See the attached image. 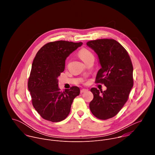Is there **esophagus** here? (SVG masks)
Listing matches in <instances>:
<instances>
[{"label": "esophagus", "instance_id": "esophagus-1", "mask_svg": "<svg viewBox=\"0 0 155 155\" xmlns=\"http://www.w3.org/2000/svg\"><path fill=\"white\" fill-rule=\"evenodd\" d=\"M86 91H87V89H82V90H81L80 93H85Z\"/></svg>", "mask_w": 155, "mask_h": 155}]
</instances>
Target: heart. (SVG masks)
Instances as JSON below:
<instances>
[{"mask_svg":"<svg viewBox=\"0 0 155 155\" xmlns=\"http://www.w3.org/2000/svg\"><path fill=\"white\" fill-rule=\"evenodd\" d=\"M78 56L81 58V59L84 62L85 64L87 61L91 59H94V57L93 54L90 51L86 48L81 49L78 53Z\"/></svg>","mask_w":155,"mask_h":155,"instance_id":"heart-1","label":"heart"}]
</instances>
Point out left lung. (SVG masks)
<instances>
[{
  "label": "left lung",
  "instance_id": "obj_1",
  "mask_svg": "<svg viewBox=\"0 0 155 155\" xmlns=\"http://www.w3.org/2000/svg\"><path fill=\"white\" fill-rule=\"evenodd\" d=\"M86 45L96 53L101 69L96 82L102 83L107 90L91 89L94 98L90 103L91 113L100 120L115 117L126 102L133 86V67L124 47L114 39H99Z\"/></svg>",
  "mask_w": 155,
  "mask_h": 155
}]
</instances>
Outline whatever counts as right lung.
<instances>
[{
	"instance_id": "add662e5",
	"label": "right lung",
	"mask_w": 155,
	"mask_h": 155,
	"mask_svg": "<svg viewBox=\"0 0 155 155\" xmlns=\"http://www.w3.org/2000/svg\"><path fill=\"white\" fill-rule=\"evenodd\" d=\"M82 45V42L64 40L50 42L36 54L28 90L34 107L43 119L59 122L69 115L74 98L80 94V88L72 86L61 92L58 78L64 71L66 58Z\"/></svg>"
}]
</instances>
